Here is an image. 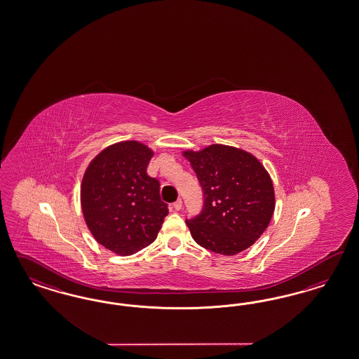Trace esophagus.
<instances>
[{
	"instance_id": "esophagus-1",
	"label": "esophagus",
	"mask_w": 359,
	"mask_h": 359,
	"mask_svg": "<svg viewBox=\"0 0 359 359\" xmlns=\"http://www.w3.org/2000/svg\"><path fill=\"white\" fill-rule=\"evenodd\" d=\"M182 207H183V201L179 198V200H176L174 203V208L176 209V210H180L182 209Z\"/></svg>"
}]
</instances>
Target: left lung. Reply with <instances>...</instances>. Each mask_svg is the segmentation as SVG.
Masks as SVG:
<instances>
[{
    "instance_id": "obj_1",
    "label": "left lung",
    "mask_w": 359,
    "mask_h": 359,
    "mask_svg": "<svg viewBox=\"0 0 359 359\" xmlns=\"http://www.w3.org/2000/svg\"><path fill=\"white\" fill-rule=\"evenodd\" d=\"M183 156L195 170L204 208L187 221L192 238L207 250L236 255L249 249L267 229L275 210L271 176L251 152L209 144Z\"/></svg>"
}]
</instances>
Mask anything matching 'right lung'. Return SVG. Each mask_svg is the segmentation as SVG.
<instances>
[{
    "mask_svg": "<svg viewBox=\"0 0 359 359\" xmlns=\"http://www.w3.org/2000/svg\"><path fill=\"white\" fill-rule=\"evenodd\" d=\"M154 154L140 141L117 142L98 152L83 176L84 221L93 238L116 255H133L151 245L168 215L159 182L147 175Z\"/></svg>",
    "mask_w": 359,
    "mask_h": 359,
    "instance_id": "obj_1",
    "label": "right lung"
}]
</instances>
